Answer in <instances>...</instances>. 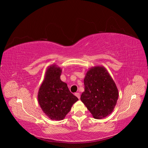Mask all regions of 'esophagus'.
Segmentation results:
<instances>
[{
    "label": "esophagus",
    "mask_w": 148,
    "mask_h": 148,
    "mask_svg": "<svg viewBox=\"0 0 148 148\" xmlns=\"http://www.w3.org/2000/svg\"><path fill=\"white\" fill-rule=\"evenodd\" d=\"M75 95L76 96H77V97L78 98V99H79V98H80V94H79V92L75 93Z\"/></svg>",
    "instance_id": "1"
}]
</instances>
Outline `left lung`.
I'll use <instances>...</instances> for the list:
<instances>
[{"mask_svg": "<svg viewBox=\"0 0 148 148\" xmlns=\"http://www.w3.org/2000/svg\"><path fill=\"white\" fill-rule=\"evenodd\" d=\"M84 91L81 101L96 119L106 117L112 112L119 97L117 86L103 66L89 69L84 78Z\"/></svg>", "mask_w": 148, "mask_h": 148, "instance_id": "obj_1", "label": "left lung"}]
</instances>
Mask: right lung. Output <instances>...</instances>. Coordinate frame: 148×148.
I'll return each instance as SVG.
<instances>
[{
  "label": "right lung",
  "mask_w": 148,
  "mask_h": 148,
  "mask_svg": "<svg viewBox=\"0 0 148 148\" xmlns=\"http://www.w3.org/2000/svg\"><path fill=\"white\" fill-rule=\"evenodd\" d=\"M62 69L56 64L49 66L39 87L38 103L44 113L51 120H62L78 99L60 79Z\"/></svg>",
  "instance_id": "add662e5"
}]
</instances>
